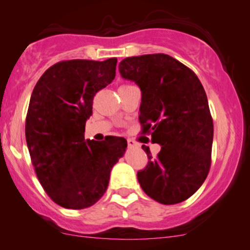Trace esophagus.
<instances>
[{
  "mask_svg": "<svg viewBox=\"0 0 250 250\" xmlns=\"http://www.w3.org/2000/svg\"><path fill=\"white\" fill-rule=\"evenodd\" d=\"M138 146V144L134 143L133 140H128V147H130V148H133V147H136Z\"/></svg>",
  "mask_w": 250,
  "mask_h": 250,
  "instance_id": "esophagus-1",
  "label": "esophagus"
}]
</instances>
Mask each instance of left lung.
Masks as SVG:
<instances>
[{
  "label": "left lung",
  "instance_id": "obj_1",
  "mask_svg": "<svg viewBox=\"0 0 250 250\" xmlns=\"http://www.w3.org/2000/svg\"><path fill=\"white\" fill-rule=\"evenodd\" d=\"M122 78L141 90V134H151L162 148L138 172L149 198L173 205L190 198L211 167L213 120L206 92L195 73L165 54L141 55L121 61Z\"/></svg>",
  "mask_w": 250,
  "mask_h": 250
}]
</instances>
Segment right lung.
Masks as SVG:
<instances>
[{
    "label": "right lung",
    "instance_id": "obj_1",
    "mask_svg": "<svg viewBox=\"0 0 250 250\" xmlns=\"http://www.w3.org/2000/svg\"><path fill=\"white\" fill-rule=\"evenodd\" d=\"M117 59L69 60L44 72L33 88L25 135L42 187L52 201L70 209L96 204L110 172L125 154L127 140L107 136L85 140L93 97L115 79Z\"/></svg>",
    "mask_w": 250,
    "mask_h": 250
}]
</instances>
